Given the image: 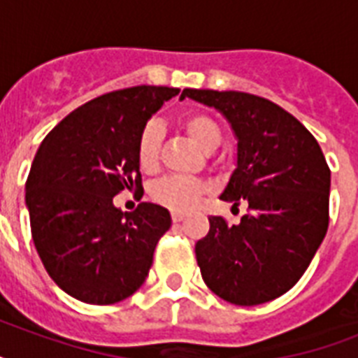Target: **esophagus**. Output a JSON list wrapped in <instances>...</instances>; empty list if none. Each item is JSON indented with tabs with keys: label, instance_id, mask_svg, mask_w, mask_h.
Returning <instances> with one entry per match:
<instances>
[{
	"label": "esophagus",
	"instance_id": "34e87169",
	"mask_svg": "<svg viewBox=\"0 0 358 358\" xmlns=\"http://www.w3.org/2000/svg\"><path fill=\"white\" fill-rule=\"evenodd\" d=\"M171 217H173V223H180V221H184V213H178V212H174L173 215H171Z\"/></svg>",
	"mask_w": 358,
	"mask_h": 358
}]
</instances>
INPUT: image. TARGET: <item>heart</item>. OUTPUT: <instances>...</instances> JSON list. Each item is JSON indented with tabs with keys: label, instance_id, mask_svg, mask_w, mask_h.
Wrapping results in <instances>:
<instances>
[{
	"label": "heart",
	"instance_id": "obj_1",
	"mask_svg": "<svg viewBox=\"0 0 358 358\" xmlns=\"http://www.w3.org/2000/svg\"><path fill=\"white\" fill-rule=\"evenodd\" d=\"M182 128L196 145L204 150H213L221 143V128L213 117L201 111H193L182 117ZM163 141V128L157 122L145 124L137 139V162L143 171H154L159 159V148ZM206 195V184L187 176H165L152 184L150 196L157 204L173 212H189L196 202Z\"/></svg>",
	"mask_w": 358,
	"mask_h": 358
}]
</instances>
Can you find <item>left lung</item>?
Instances as JSON below:
<instances>
[{
  "mask_svg": "<svg viewBox=\"0 0 358 358\" xmlns=\"http://www.w3.org/2000/svg\"><path fill=\"white\" fill-rule=\"evenodd\" d=\"M219 109L238 137V167L221 201L247 204L238 224L210 215L196 241L202 278L221 299L262 305L286 294L310 266L329 227L331 169L314 135L267 98L184 89Z\"/></svg>",
  "mask_w": 358,
  "mask_h": 358,
  "instance_id": "obj_1",
  "label": "left lung"
}]
</instances>
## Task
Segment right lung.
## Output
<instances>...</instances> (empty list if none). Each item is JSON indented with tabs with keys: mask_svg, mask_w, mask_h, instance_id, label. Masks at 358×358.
<instances>
[{
	"mask_svg": "<svg viewBox=\"0 0 358 358\" xmlns=\"http://www.w3.org/2000/svg\"><path fill=\"white\" fill-rule=\"evenodd\" d=\"M180 89L139 85L106 92L66 115L36 150L25 182L31 236L48 275L76 299L113 305L141 288L165 208H115L124 189L143 196L137 139L152 113Z\"/></svg>",
	"mask_w": 358,
	"mask_h": 358,
	"instance_id": "right-lung-1",
	"label": "right lung"
}]
</instances>
